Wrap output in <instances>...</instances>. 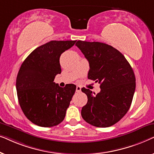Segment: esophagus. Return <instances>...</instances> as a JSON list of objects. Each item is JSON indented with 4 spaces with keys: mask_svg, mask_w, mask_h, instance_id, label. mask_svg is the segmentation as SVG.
Here are the masks:
<instances>
[{
    "mask_svg": "<svg viewBox=\"0 0 154 154\" xmlns=\"http://www.w3.org/2000/svg\"><path fill=\"white\" fill-rule=\"evenodd\" d=\"M75 91H76L77 92H80L81 91V86H79L77 85L76 86V90H75Z\"/></svg>",
    "mask_w": 154,
    "mask_h": 154,
    "instance_id": "esophagus-1",
    "label": "esophagus"
}]
</instances>
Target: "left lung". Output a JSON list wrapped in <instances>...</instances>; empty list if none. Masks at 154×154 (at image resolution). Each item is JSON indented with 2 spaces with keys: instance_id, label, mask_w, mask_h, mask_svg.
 Returning a JSON list of instances; mask_svg holds the SVG:
<instances>
[{
  "instance_id": "obj_1",
  "label": "left lung",
  "mask_w": 154,
  "mask_h": 154,
  "mask_svg": "<svg viewBox=\"0 0 154 154\" xmlns=\"http://www.w3.org/2000/svg\"><path fill=\"white\" fill-rule=\"evenodd\" d=\"M90 65L88 79L100 83L95 94L83 88L88 102L81 110L83 119L90 125L107 128L119 122L129 110L135 90V76L123 54L112 46L100 42L78 41Z\"/></svg>"
}]
</instances>
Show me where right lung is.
<instances>
[{"label": "right lung", "mask_w": 154, "mask_h": 154, "mask_svg": "<svg viewBox=\"0 0 154 154\" xmlns=\"http://www.w3.org/2000/svg\"><path fill=\"white\" fill-rule=\"evenodd\" d=\"M76 41H52L35 48L27 57L16 80L20 107L29 121L41 127L63 121L76 86L61 88L54 82L62 71L60 57Z\"/></svg>", "instance_id": "1"}]
</instances>
